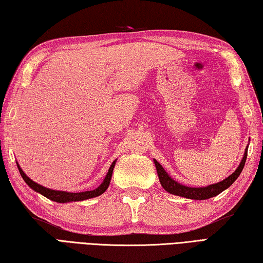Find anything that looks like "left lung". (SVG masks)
Here are the masks:
<instances>
[{
	"mask_svg": "<svg viewBox=\"0 0 263 263\" xmlns=\"http://www.w3.org/2000/svg\"><path fill=\"white\" fill-rule=\"evenodd\" d=\"M247 148H248V146H247ZM247 148L245 151L244 157H242L240 164H239V166H238L235 173L229 176V177L224 180L219 181V183L206 186V187H189V186L181 185L171 178L156 160H154V163H155L156 170H157V175H159L160 183L162 186H163V189L166 191V192L175 194V195H179V197L187 198V199L206 200V199L213 198V197H215V195H217L221 192H223L224 190H227L229 186L232 185L233 181L239 177V175L242 171V169H244V165L246 162Z\"/></svg>",
	"mask_w": 263,
	"mask_h": 263,
	"instance_id": "obj_1",
	"label": "left lung"
}]
</instances>
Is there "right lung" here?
Instances as JSON below:
<instances>
[{
  "label": "right lung",
  "instance_id": "1",
  "mask_svg": "<svg viewBox=\"0 0 263 263\" xmlns=\"http://www.w3.org/2000/svg\"><path fill=\"white\" fill-rule=\"evenodd\" d=\"M116 161L112 162V164L110 168H109L108 174L104 178L103 183L99 186L98 189H95L93 191H85V192H79V193H71V192H64V191H55V190H49L47 187H44L39 184H36L35 181H33L32 179H30L27 176L24 174V171L21 169V166L18 165V170L21 173L23 179L25 180V183L30 186L31 189H33L35 192H39L40 194L44 195V197L48 198L52 201L56 202H70V201H82V200H86V199H90L94 197H98V195H101L104 191L108 189L109 184H110V179H111V175H112V170L114 166H115Z\"/></svg>",
  "mask_w": 263,
  "mask_h": 263
}]
</instances>
